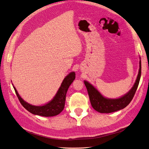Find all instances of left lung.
<instances>
[{
  "label": "left lung",
  "mask_w": 149,
  "mask_h": 149,
  "mask_svg": "<svg viewBox=\"0 0 149 149\" xmlns=\"http://www.w3.org/2000/svg\"><path fill=\"white\" fill-rule=\"evenodd\" d=\"M141 60H140V68L137 78L133 86L126 94L119 98H107L104 97L98 89L89 82L84 81V84L87 88L91 104L96 111L100 113H111L123 109L132 100L139 84L141 77Z\"/></svg>",
  "instance_id": "left-lung-1"
}]
</instances>
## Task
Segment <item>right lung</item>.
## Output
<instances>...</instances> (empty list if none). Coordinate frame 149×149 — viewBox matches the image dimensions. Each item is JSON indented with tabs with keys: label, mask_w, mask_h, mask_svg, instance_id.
<instances>
[{
	"label": "right lung",
	"mask_w": 149,
	"mask_h": 149,
	"mask_svg": "<svg viewBox=\"0 0 149 149\" xmlns=\"http://www.w3.org/2000/svg\"><path fill=\"white\" fill-rule=\"evenodd\" d=\"M75 78V73L74 72H72L70 74H68L64 78L63 82L61 84L60 88L58 89L56 94L55 95L53 98L47 103H46V104L40 106L31 105L30 103L24 101L23 98H22V97L18 94V91H17L16 89L13 86H13L21 104L28 111L34 114V115L40 116L43 117H52L57 116L58 114L61 113L62 110H63L67 92L68 91L69 86H70L72 82L74 81Z\"/></svg>",
	"instance_id": "1"
}]
</instances>
